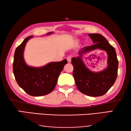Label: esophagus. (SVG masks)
<instances>
[{
	"mask_svg": "<svg viewBox=\"0 0 131 131\" xmlns=\"http://www.w3.org/2000/svg\"><path fill=\"white\" fill-rule=\"evenodd\" d=\"M67 61L69 63H70L71 62V58L70 57H67Z\"/></svg>",
	"mask_w": 131,
	"mask_h": 131,
	"instance_id": "obj_1",
	"label": "esophagus"
}]
</instances>
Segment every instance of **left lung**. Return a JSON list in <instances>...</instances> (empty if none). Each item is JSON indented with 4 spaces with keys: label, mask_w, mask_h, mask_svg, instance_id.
<instances>
[{
    "label": "left lung",
    "mask_w": 131,
    "mask_h": 131,
    "mask_svg": "<svg viewBox=\"0 0 131 131\" xmlns=\"http://www.w3.org/2000/svg\"><path fill=\"white\" fill-rule=\"evenodd\" d=\"M88 36L94 44L81 48L78 52L79 56L72 58L73 75L81 92L90 96H100L106 94L116 81L118 61L114 48L105 37L98 34H88ZM97 49L105 50L107 53L108 66L105 70L95 72L86 67L82 58L83 54Z\"/></svg>",
    "instance_id": "left-lung-1"
}]
</instances>
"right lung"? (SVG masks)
<instances>
[{
    "instance_id": "obj_1",
    "label": "right lung",
    "mask_w": 131,
    "mask_h": 131,
    "mask_svg": "<svg viewBox=\"0 0 131 131\" xmlns=\"http://www.w3.org/2000/svg\"><path fill=\"white\" fill-rule=\"evenodd\" d=\"M53 33L50 32L46 35ZM33 36L26 37L15 50L13 73L18 84L28 94L40 96L54 90L59 74L68 62L65 59L60 62H51L41 67L28 65L24 59V52L26 43Z\"/></svg>"
}]
</instances>
